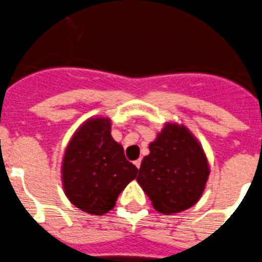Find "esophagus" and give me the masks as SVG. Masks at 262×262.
<instances>
[{
    "label": "esophagus",
    "mask_w": 262,
    "mask_h": 262,
    "mask_svg": "<svg viewBox=\"0 0 262 262\" xmlns=\"http://www.w3.org/2000/svg\"><path fill=\"white\" fill-rule=\"evenodd\" d=\"M134 166H136L137 168H140V167H141V159L134 160Z\"/></svg>",
    "instance_id": "34e87169"
}]
</instances>
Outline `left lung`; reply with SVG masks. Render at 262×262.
<instances>
[{
	"label": "left lung",
	"instance_id": "left-lung-1",
	"mask_svg": "<svg viewBox=\"0 0 262 262\" xmlns=\"http://www.w3.org/2000/svg\"><path fill=\"white\" fill-rule=\"evenodd\" d=\"M137 181L162 214H175L197 204L210 173L204 148L184 125L168 122L150 143Z\"/></svg>",
	"mask_w": 262,
	"mask_h": 262
}]
</instances>
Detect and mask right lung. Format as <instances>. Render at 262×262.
<instances>
[{
    "label": "right lung",
    "instance_id": "1",
    "mask_svg": "<svg viewBox=\"0 0 262 262\" xmlns=\"http://www.w3.org/2000/svg\"><path fill=\"white\" fill-rule=\"evenodd\" d=\"M138 168L111 136L108 117H91L72 137L62 160V185L74 206L93 215L112 210Z\"/></svg>",
    "mask_w": 262,
    "mask_h": 262
}]
</instances>
